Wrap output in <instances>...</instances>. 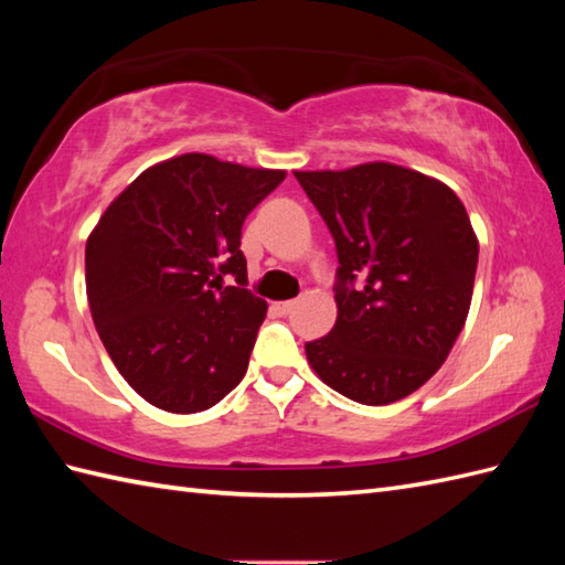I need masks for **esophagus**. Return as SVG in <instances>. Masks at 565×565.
<instances>
[{
    "label": "esophagus",
    "mask_w": 565,
    "mask_h": 565,
    "mask_svg": "<svg viewBox=\"0 0 565 565\" xmlns=\"http://www.w3.org/2000/svg\"><path fill=\"white\" fill-rule=\"evenodd\" d=\"M294 306H296V301H279V303H274V310L279 316H289L291 310H294Z\"/></svg>",
    "instance_id": "34e87169"
}]
</instances>
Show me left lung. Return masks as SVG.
<instances>
[{
    "label": "left lung",
    "instance_id": "8db88e82",
    "mask_svg": "<svg viewBox=\"0 0 565 565\" xmlns=\"http://www.w3.org/2000/svg\"><path fill=\"white\" fill-rule=\"evenodd\" d=\"M338 247V320L306 342L330 388L362 405L405 398L437 374L471 306L478 239L437 179L391 162L296 172Z\"/></svg>",
    "mask_w": 565,
    "mask_h": 565
}]
</instances>
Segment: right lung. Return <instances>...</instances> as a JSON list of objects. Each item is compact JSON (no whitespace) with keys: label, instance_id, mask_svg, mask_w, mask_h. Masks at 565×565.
I'll return each instance as SVG.
<instances>
[{"label":"right lung","instance_id":"obj_1","mask_svg":"<svg viewBox=\"0 0 565 565\" xmlns=\"http://www.w3.org/2000/svg\"><path fill=\"white\" fill-rule=\"evenodd\" d=\"M203 152L142 172L87 239L84 274L99 338L138 395L201 413L243 381L267 301L247 291L239 235L284 182ZM231 273L235 287H223Z\"/></svg>","mask_w":565,"mask_h":565}]
</instances>
